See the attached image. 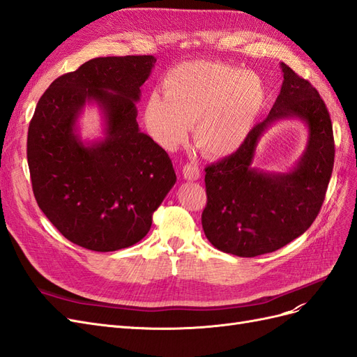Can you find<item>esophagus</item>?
Wrapping results in <instances>:
<instances>
[{
  "label": "esophagus",
  "mask_w": 357,
  "mask_h": 357,
  "mask_svg": "<svg viewBox=\"0 0 357 357\" xmlns=\"http://www.w3.org/2000/svg\"><path fill=\"white\" fill-rule=\"evenodd\" d=\"M183 176H185V178L189 180V181L198 180L201 177L198 165L193 164V162H190V164H186L185 167H183Z\"/></svg>",
  "instance_id": "1"
}]
</instances>
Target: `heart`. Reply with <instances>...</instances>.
Listing matches in <instances>:
<instances>
[{
	"label": "heart",
	"mask_w": 357,
	"mask_h": 357,
	"mask_svg": "<svg viewBox=\"0 0 357 357\" xmlns=\"http://www.w3.org/2000/svg\"><path fill=\"white\" fill-rule=\"evenodd\" d=\"M162 92L146 98L147 132L165 150L193 139L205 155L222 158L238 150L266 101V88L255 71H241L218 61H188L169 68Z\"/></svg>",
	"instance_id": "obj_1"
}]
</instances>
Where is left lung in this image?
Wrapping results in <instances>:
<instances>
[{"label":"left lung","instance_id":"obj_1","mask_svg":"<svg viewBox=\"0 0 357 357\" xmlns=\"http://www.w3.org/2000/svg\"><path fill=\"white\" fill-rule=\"evenodd\" d=\"M283 84L271 112L235 153L205 168L202 229L219 250L255 257L282 248L316 220L332 176L333 132L325 102L311 83L280 63ZM307 128L306 150L284 173L252 165L258 142L275 121Z\"/></svg>","mask_w":357,"mask_h":357}]
</instances>
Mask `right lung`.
Masks as SVG:
<instances>
[{
	"label": "right lung",
	"mask_w": 357,
	"mask_h": 357,
	"mask_svg": "<svg viewBox=\"0 0 357 357\" xmlns=\"http://www.w3.org/2000/svg\"><path fill=\"white\" fill-rule=\"evenodd\" d=\"M156 58H93L53 82L28 129L26 156L38 207L71 243L114 252L143 240L153 211L176 185L168 153L139 131L137 102ZM95 103L103 137L78 134L84 107Z\"/></svg>",
	"instance_id": "1"
}]
</instances>
